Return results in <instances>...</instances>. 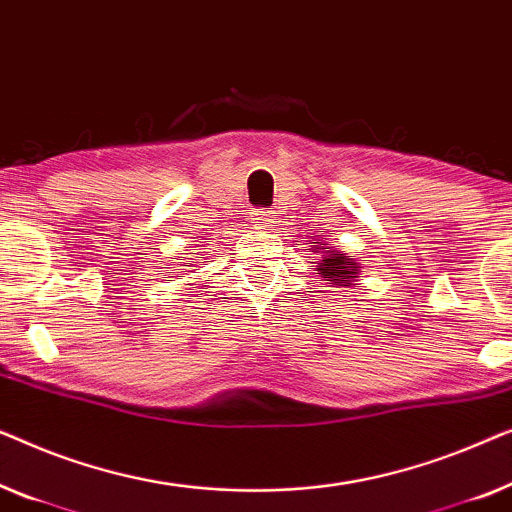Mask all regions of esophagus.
<instances>
[{"label":"esophagus","instance_id":"esophagus-1","mask_svg":"<svg viewBox=\"0 0 512 512\" xmlns=\"http://www.w3.org/2000/svg\"><path fill=\"white\" fill-rule=\"evenodd\" d=\"M271 218H273V215H271V211H266V208H255V211H253V222L259 229L271 227V222H273Z\"/></svg>","mask_w":512,"mask_h":512}]
</instances>
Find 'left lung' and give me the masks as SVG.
<instances>
[{
  "mask_svg": "<svg viewBox=\"0 0 512 512\" xmlns=\"http://www.w3.org/2000/svg\"><path fill=\"white\" fill-rule=\"evenodd\" d=\"M325 246V243H322ZM322 276L327 280H331V285H341V287H348L352 285V280L359 278V264L357 262H350L348 257L338 255V253H331L320 262V269H318Z\"/></svg>",
  "mask_w": 512,
  "mask_h": 512,
  "instance_id": "obj_1",
  "label": "left lung"
}]
</instances>
